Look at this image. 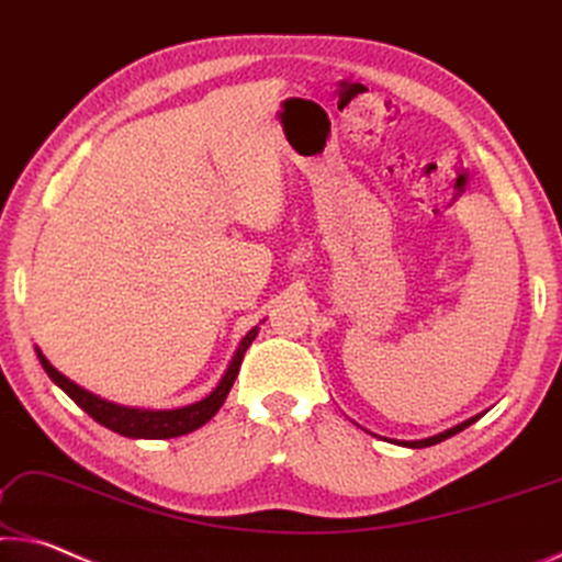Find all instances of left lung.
<instances>
[{
  "mask_svg": "<svg viewBox=\"0 0 562 562\" xmlns=\"http://www.w3.org/2000/svg\"><path fill=\"white\" fill-rule=\"evenodd\" d=\"M481 416H483V413H481ZM481 416L468 418V420H463V423H461V426H456V428H450V430H443V434H438V436H434V438H423V440H403L401 446H408V448H428V446H436V443H440V440H446V438H450V436L461 434L463 428L471 426V423H475V420L481 418Z\"/></svg>",
  "mask_w": 562,
  "mask_h": 562,
  "instance_id": "1",
  "label": "left lung"
}]
</instances>
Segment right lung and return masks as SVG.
I'll use <instances>...</instances> for the list:
<instances>
[{
    "instance_id": "add662e5",
    "label": "right lung",
    "mask_w": 562,
    "mask_h": 562,
    "mask_svg": "<svg viewBox=\"0 0 562 562\" xmlns=\"http://www.w3.org/2000/svg\"><path fill=\"white\" fill-rule=\"evenodd\" d=\"M256 334H259V326L251 328L244 336V341H241V346H238V351L234 356L232 366H228V371L224 373V379H221V383L206 395L204 401L191 403V406H183L177 411H139V408H124V406H116V403L101 401L99 395L85 391L81 385L69 381L67 375H61L57 368H54L47 358H44L40 348H36V356H40V361L49 379L57 383L59 389L67 393L81 411L89 413V416L97 423H101V426L114 430V434H119V436H126V438L159 440V438H177L183 434H191V430L201 428L206 420L216 416V411L224 406L226 395H228V391H232L238 368H241L246 348L251 346Z\"/></svg>"
}]
</instances>
